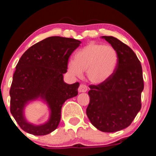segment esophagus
<instances>
[{
	"instance_id": "1",
	"label": "esophagus",
	"mask_w": 156,
	"mask_h": 156,
	"mask_svg": "<svg viewBox=\"0 0 156 156\" xmlns=\"http://www.w3.org/2000/svg\"><path fill=\"white\" fill-rule=\"evenodd\" d=\"M87 87L85 84H80L78 88V92H80V93H84V92H86L87 91Z\"/></svg>"
}]
</instances>
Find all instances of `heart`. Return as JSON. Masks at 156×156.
Wrapping results in <instances>:
<instances>
[{
  "label": "heart",
  "mask_w": 156,
  "mask_h": 156,
  "mask_svg": "<svg viewBox=\"0 0 156 156\" xmlns=\"http://www.w3.org/2000/svg\"><path fill=\"white\" fill-rule=\"evenodd\" d=\"M118 64V54L114 47L107 44L90 43L75 54L74 60L67 64L68 72L80 77L87 71L91 83H104L112 77Z\"/></svg>",
  "instance_id": "1"
}]
</instances>
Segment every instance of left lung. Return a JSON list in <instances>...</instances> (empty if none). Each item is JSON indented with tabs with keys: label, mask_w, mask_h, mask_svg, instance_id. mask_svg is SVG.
Here are the masks:
<instances>
[{
	"label": "left lung",
	"mask_w": 156,
	"mask_h": 156,
	"mask_svg": "<svg viewBox=\"0 0 156 156\" xmlns=\"http://www.w3.org/2000/svg\"><path fill=\"white\" fill-rule=\"evenodd\" d=\"M101 38L118 51V64L107 81L89 86L86 112L96 129L112 133L129 126L140 112L144 82L140 62L133 50L113 36Z\"/></svg>",
	"instance_id": "left-lung-1"
}]
</instances>
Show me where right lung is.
<instances>
[{
  "mask_svg": "<svg viewBox=\"0 0 156 156\" xmlns=\"http://www.w3.org/2000/svg\"><path fill=\"white\" fill-rule=\"evenodd\" d=\"M81 42L73 38L51 36L26 51L18 61L9 91L10 112L20 128L34 136H44L59 125L61 109L67 99L78 95L79 83L69 84L63 74L67 72L69 58ZM41 100L48 107V120L41 125L28 122L26 106Z\"/></svg>",
  "mask_w": 156,
  "mask_h": 156,
  "instance_id": "add662e5",
  "label": "right lung"
}]
</instances>
